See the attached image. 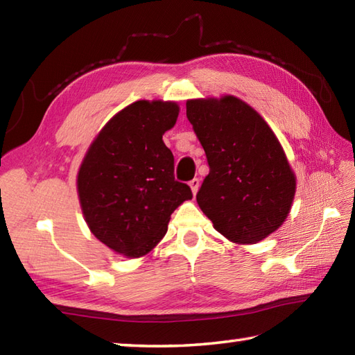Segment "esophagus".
<instances>
[{"instance_id":"1","label":"esophagus","mask_w":355,"mask_h":355,"mask_svg":"<svg viewBox=\"0 0 355 355\" xmlns=\"http://www.w3.org/2000/svg\"><path fill=\"white\" fill-rule=\"evenodd\" d=\"M189 186H191V189H192V193L195 195L198 192V187H200V180L198 178H193V180H191L189 182Z\"/></svg>"}]
</instances>
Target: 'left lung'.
Segmentation results:
<instances>
[{
	"label": "left lung",
	"instance_id": "8db88e82",
	"mask_svg": "<svg viewBox=\"0 0 355 355\" xmlns=\"http://www.w3.org/2000/svg\"><path fill=\"white\" fill-rule=\"evenodd\" d=\"M186 116L205 149L209 175L197 202L216 232L256 244L288 216L296 175L275 132L235 96L189 99Z\"/></svg>",
	"mask_w": 355,
	"mask_h": 355
}]
</instances>
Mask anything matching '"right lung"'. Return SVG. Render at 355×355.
<instances>
[{"instance_id": "add662e5", "label": "right lung", "mask_w": 355, "mask_h": 355, "mask_svg": "<svg viewBox=\"0 0 355 355\" xmlns=\"http://www.w3.org/2000/svg\"><path fill=\"white\" fill-rule=\"evenodd\" d=\"M172 101H137L112 116L89 145L78 172V197L93 235L126 258L153 252L171 215L192 200L175 182L163 134L175 125Z\"/></svg>"}]
</instances>
